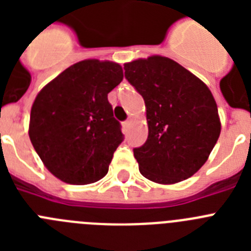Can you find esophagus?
I'll return each mask as SVG.
<instances>
[{
    "label": "esophagus",
    "mask_w": 251,
    "mask_h": 251,
    "mask_svg": "<svg viewBox=\"0 0 251 251\" xmlns=\"http://www.w3.org/2000/svg\"><path fill=\"white\" fill-rule=\"evenodd\" d=\"M130 123H132V122H130L129 119H128V121H126V122H123V123H122V127H123V129H124V130H127L128 128H129Z\"/></svg>",
    "instance_id": "esophagus-1"
}]
</instances>
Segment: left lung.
I'll return each mask as SVG.
<instances>
[{
    "instance_id": "1",
    "label": "left lung",
    "mask_w": 251,
    "mask_h": 251,
    "mask_svg": "<svg viewBox=\"0 0 251 251\" xmlns=\"http://www.w3.org/2000/svg\"><path fill=\"white\" fill-rule=\"evenodd\" d=\"M124 70L146 104L148 138L134 148L139 172L161 185L190 178L220 136L212 93L196 75L161 55L126 63Z\"/></svg>"
}]
</instances>
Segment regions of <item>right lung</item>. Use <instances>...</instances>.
<instances>
[{"instance_id": "add662e5", "label": "right lung", "mask_w": 251, "mask_h": 251, "mask_svg": "<svg viewBox=\"0 0 251 251\" xmlns=\"http://www.w3.org/2000/svg\"><path fill=\"white\" fill-rule=\"evenodd\" d=\"M123 80L109 60L86 59L46 84L31 106L28 136L44 166L70 185H88L108 174L123 141L108 93Z\"/></svg>"}]
</instances>
